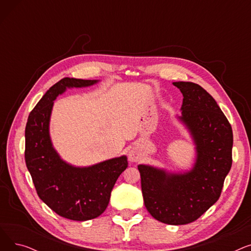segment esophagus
<instances>
[{
    "label": "esophagus",
    "instance_id": "esophagus-1",
    "mask_svg": "<svg viewBox=\"0 0 251 251\" xmlns=\"http://www.w3.org/2000/svg\"><path fill=\"white\" fill-rule=\"evenodd\" d=\"M128 160L131 163H136L141 160V153L137 150H131L128 152Z\"/></svg>",
    "mask_w": 251,
    "mask_h": 251
}]
</instances>
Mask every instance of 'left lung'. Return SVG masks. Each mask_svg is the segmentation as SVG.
Returning <instances> with one entry per match:
<instances>
[{
    "label": "left lung",
    "instance_id": "8db88e82",
    "mask_svg": "<svg viewBox=\"0 0 251 251\" xmlns=\"http://www.w3.org/2000/svg\"><path fill=\"white\" fill-rule=\"evenodd\" d=\"M183 95L178 120L195 146V160L188 171L168 172L138 165L143 201L149 213L168 225H185L216 203L232 166V127L215 99L201 85L178 81Z\"/></svg>",
    "mask_w": 251,
    "mask_h": 251
}]
</instances>
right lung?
<instances>
[{
	"instance_id": "obj_1",
	"label": "right lung",
	"mask_w": 251,
	"mask_h": 251,
	"mask_svg": "<svg viewBox=\"0 0 251 251\" xmlns=\"http://www.w3.org/2000/svg\"><path fill=\"white\" fill-rule=\"evenodd\" d=\"M100 80L65 77L52 85L28 116L25 128V162L41 199L59 216L88 221L107 208L111 192L128 167L121 155L88 167H76L61 159L52 147L50 120L54 100L67 88L88 87Z\"/></svg>"
}]
</instances>
